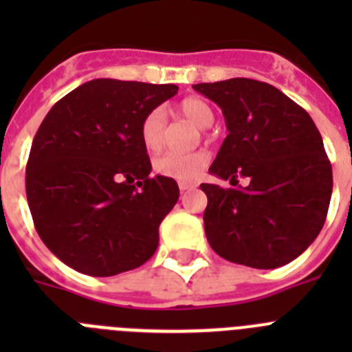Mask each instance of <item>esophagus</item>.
<instances>
[{"mask_svg": "<svg viewBox=\"0 0 352 352\" xmlns=\"http://www.w3.org/2000/svg\"><path fill=\"white\" fill-rule=\"evenodd\" d=\"M179 185V190L182 192H186V190H192V188H195V183H192V182H179L178 183Z\"/></svg>", "mask_w": 352, "mask_h": 352, "instance_id": "34e87169", "label": "esophagus"}]
</instances>
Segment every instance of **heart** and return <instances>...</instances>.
I'll use <instances>...</instances> for the list:
<instances>
[{"label":"heart","mask_w":352,"mask_h":352,"mask_svg":"<svg viewBox=\"0 0 352 352\" xmlns=\"http://www.w3.org/2000/svg\"><path fill=\"white\" fill-rule=\"evenodd\" d=\"M178 113L188 121H192L199 129H208L213 125L214 114L213 109L208 102L197 96H188L178 104ZM164 133H166V114L162 109L149 111L141 121L139 135L149 151H157L164 144ZM208 166V155L204 151H194V153H176L169 151L155 158L153 169L155 173L166 178L188 182L195 179Z\"/></svg>","instance_id":"obj_1"}]
</instances>
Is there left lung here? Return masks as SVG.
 I'll list each match as a JSON object with an SVG mask.
<instances>
[{"instance_id":"8db88e82","label":"left lung","mask_w":352,"mask_h":352,"mask_svg":"<svg viewBox=\"0 0 352 352\" xmlns=\"http://www.w3.org/2000/svg\"><path fill=\"white\" fill-rule=\"evenodd\" d=\"M222 109L229 133L210 173L247 186L203 183L208 243L231 263L273 270L310 247L333 190L321 133L303 107L275 86L234 77L194 84Z\"/></svg>"}]
</instances>
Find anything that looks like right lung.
Wrapping results in <instances>:
<instances>
[{
	"instance_id": "1",
	"label": "right lung",
	"mask_w": 352,
	"mask_h": 352,
	"mask_svg": "<svg viewBox=\"0 0 352 352\" xmlns=\"http://www.w3.org/2000/svg\"><path fill=\"white\" fill-rule=\"evenodd\" d=\"M176 93V84L93 79L43 118L28 158V204L45 247L76 272L113 276L157 250L179 188L149 176L139 126Z\"/></svg>"
}]
</instances>
